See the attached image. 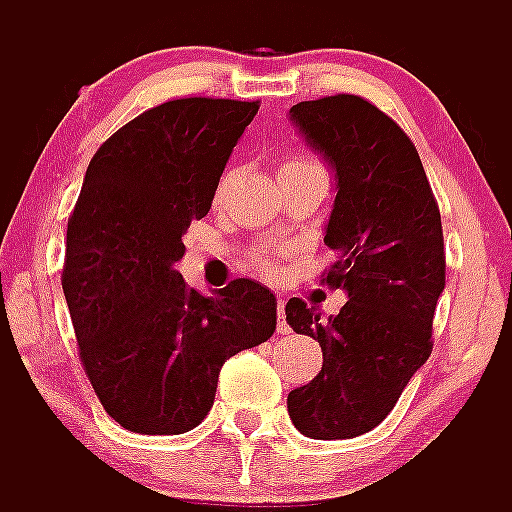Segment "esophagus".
<instances>
[{"instance_id": "obj_1", "label": "esophagus", "mask_w": 512, "mask_h": 512, "mask_svg": "<svg viewBox=\"0 0 512 512\" xmlns=\"http://www.w3.org/2000/svg\"><path fill=\"white\" fill-rule=\"evenodd\" d=\"M277 312H279V333H289V325H287V320H284V300H282V295H279V300H277Z\"/></svg>"}]
</instances>
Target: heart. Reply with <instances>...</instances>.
<instances>
[{
    "label": "heart",
    "mask_w": 512,
    "mask_h": 512,
    "mask_svg": "<svg viewBox=\"0 0 512 512\" xmlns=\"http://www.w3.org/2000/svg\"><path fill=\"white\" fill-rule=\"evenodd\" d=\"M282 169H323V166H320L318 161H312V158H292V161H287ZM282 169H279V171H282ZM259 266H261V269H271L269 256H264V253H261Z\"/></svg>",
    "instance_id": "b5f03b06"
}]
</instances>
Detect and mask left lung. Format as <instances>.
Wrapping results in <instances>:
<instances>
[{"instance_id": "obj_1", "label": "left lung", "mask_w": 512, "mask_h": 512, "mask_svg": "<svg viewBox=\"0 0 512 512\" xmlns=\"http://www.w3.org/2000/svg\"><path fill=\"white\" fill-rule=\"evenodd\" d=\"M289 120L336 174L325 246L336 251L323 282L348 302L323 318L292 297L295 333L323 348V369L289 392L287 410L307 438H354L377 428L431 356L446 284L441 212L420 156L395 120L354 94L300 102Z\"/></svg>"}]
</instances>
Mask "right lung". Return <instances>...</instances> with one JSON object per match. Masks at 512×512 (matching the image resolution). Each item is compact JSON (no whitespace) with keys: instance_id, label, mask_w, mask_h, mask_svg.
I'll return each instance as SVG.
<instances>
[{"instance_id":"1","label":"right lung","mask_w":512,"mask_h":512,"mask_svg":"<svg viewBox=\"0 0 512 512\" xmlns=\"http://www.w3.org/2000/svg\"><path fill=\"white\" fill-rule=\"evenodd\" d=\"M259 102L187 97L143 112L89 161L66 230L63 295L102 408L122 428L179 436L205 420L225 361L269 341L277 297L233 279L210 297L176 261Z\"/></svg>"}]
</instances>
